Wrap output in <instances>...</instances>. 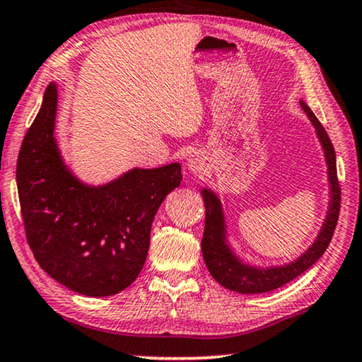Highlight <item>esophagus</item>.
<instances>
[{
    "label": "esophagus",
    "mask_w": 362,
    "mask_h": 362,
    "mask_svg": "<svg viewBox=\"0 0 362 362\" xmlns=\"http://www.w3.org/2000/svg\"><path fill=\"white\" fill-rule=\"evenodd\" d=\"M187 167L193 174H202L204 170V158L199 153H192L187 159Z\"/></svg>",
    "instance_id": "34e87169"
}]
</instances>
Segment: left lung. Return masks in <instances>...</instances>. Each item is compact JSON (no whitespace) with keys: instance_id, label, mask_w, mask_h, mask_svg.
<instances>
[{"instance_id":"left-lung-1","label":"left lung","mask_w":362,"mask_h":362,"mask_svg":"<svg viewBox=\"0 0 362 362\" xmlns=\"http://www.w3.org/2000/svg\"><path fill=\"white\" fill-rule=\"evenodd\" d=\"M302 110L307 113L309 120L317 132V138L322 144L323 156H325L328 183H330V203H328V211L320 233L317 234L315 240L300 257L296 260L278 267H255L245 263L235 255L228 242V226L223 211V204L218 195L209 188H203L202 195L206 208V219H204V233L202 239V252L204 263L211 273V276L221 286L240 294H260L268 291L278 289L286 283L293 281L305 269H309L319 258L325 253L328 244H330L333 233H335L338 214H339V202H341V192H339V183L337 177V156L333 144L328 138L325 128L322 127L319 118L314 115L310 107L300 100Z\"/></svg>"}]
</instances>
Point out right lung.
I'll return each instance as SVG.
<instances>
[{
	"instance_id": "obj_1",
	"label": "right lung",
	"mask_w": 362,
	"mask_h": 362,
	"mask_svg": "<svg viewBox=\"0 0 362 362\" xmlns=\"http://www.w3.org/2000/svg\"><path fill=\"white\" fill-rule=\"evenodd\" d=\"M58 89L48 84L19 151L18 182L27 242L35 260L74 293L105 298L143 269L160 203L180 185V163L129 169L104 185L81 182L55 139Z\"/></svg>"
}]
</instances>
